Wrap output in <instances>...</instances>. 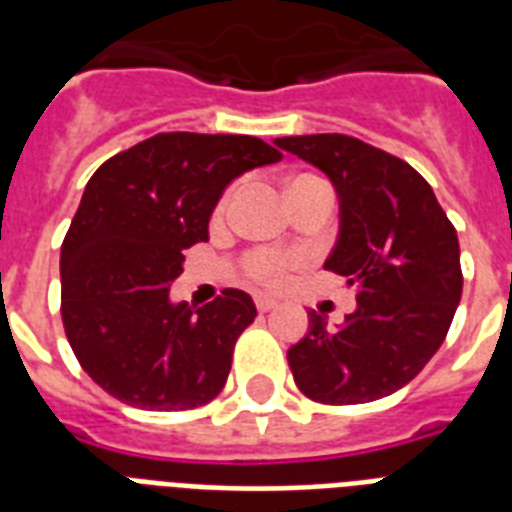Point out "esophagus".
I'll return each instance as SVG.
<instances>
[{
  "label": "esophagus",
  "mask_w": 512,
  "mask_h": 512,
  "mask_svg": "<svg viewBox=\"0 0 512 512\" xmlns=\"http://www.w3.org/2000/svg\"><path fill=\"white\" fill-rule=\"evenodd\" d=\"M255 305H257V311L260 313H268V311H273V308H276V300H273V297H268V295H257L255 297Z\"/></svg>",
  "instance_id": "1"
}]
</instances>
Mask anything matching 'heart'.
<instances>
[{
  "mask_svg": "<svg viewBox=\"0 0 512 512\" xmlns=\"http://www.w3.org/2000/svg\"><path fill=\"white\" fill-rule=\"evenodd\" d=\"M295 180H300V177H295ZM225 207H228V196L220 199L217 212H223ZM289 265H292V257L281 255V252H273V249H255V252H249V255L244 257V273H247L252 281H257V284H265V287H276V284H281L284 276H287Z\"/></svg>",
  "mask_w": 512,
  "mask_h": 512,
  "instance_id": "1",
  "label": "heart"
}]
</instances>
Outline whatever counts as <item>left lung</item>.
I'll list each match as a JSON object with an SVG mask.
<instances>
[{
    "mask_svg": "<svg viewBox=\"0 0 512 512\" xmlns=\"http://www.w3.org/2000/svg\"><path fill=\"white\" fill-rule=\"evenodd\" d=\"M319 167L340 201L324 268L356 287V311L327 329L311 311L287 350L297 388L319 404H366L412 382L441 348L462 297L460 241L436 193L396 156L348 135L273 140Z\"/></svg>",
    "mask_w": 512,
    "mask_h": 512,
    "instance_id": "1",
    "label": "left lung"
}]
</instances>
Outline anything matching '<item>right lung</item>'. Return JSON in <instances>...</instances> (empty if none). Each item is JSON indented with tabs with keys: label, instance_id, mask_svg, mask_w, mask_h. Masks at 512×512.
<instances>
[{
	"label": "right lung",
	"instance_id": "add662e5",
	"mask_svg": "<svg viewBox=\"0 0 512 512\" xmlns=\"http://www.w3.org/2000/svg\"><path fill=\"white\" fill-rule=\"evenodd\" d=\"M252 135L162 132L111 156L84 188L60 247L63 327L79 364L124 404L183 412L209 404L257 308L241 289L172 303L183 249L209 239V217L244 172L279 162Z\"/></svg>",
	"mask_w": 512,
	"mask_h": 512
}]
</instances>
